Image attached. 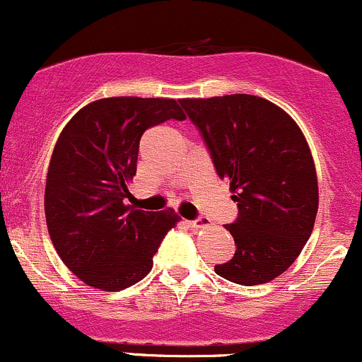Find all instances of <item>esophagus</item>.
Returning <instances> with one entry per match:
<instances>
[{
	"label": "esophagus",
	"mask_w": 362,
	"mask_h": 362,
	"mask_svg": "<svg viewBox=\"0 0 362 362\" xmlns=\"http://www.w3.org/2000/svg\"><path fill=\"white\" fill-rule=\"evenodd\" d=\"M211 221L204 216H199L197 219H192V221H189V226L194 228V230H197V228H204V226H209Z\"/></svg>",
	"instance_id": "obj_1"
}]
</instances>
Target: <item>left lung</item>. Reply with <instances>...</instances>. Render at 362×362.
I'll use <instances>...</instances> for the list:
<instances>
[{"instance_id": "obj_1", "label": "left lung", "mask_w": 362, "mask_h": 362, "mask_svg": "<svg viewBox=\"0 0 362 362\" xmlns=\"http://www.w3.org/2000/svg\"><path fill=\"white\" fill-rule=\"evenodd\" d=\"M180 105L238 206L226 224L236 252L214 271L236 284H265L296 260L317 218V172L305 136L284 110L253 95L187 98Z\"/></svg>"}]
</instances>
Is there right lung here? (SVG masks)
Masks as SVG:
<instances>
[{
  "label": "right lung",
  "instance_id": "add662e5",
  "mask_svg": "<svg viewBox=\"0 0 362 362\" xmlns=\"http://www.w3.org/2000/svg\"><path fill=\"white\" fill-rule=\"evenodd\" d=\"M170 119L185 120L172 98L114 97L88 103L62 129L49 163L45 219L61 260L88 286L120 291L139 282L177 226L173 209L126 206L141 136Z\"/></svg>",
  "mask_w": 362,
  "mask_h": 362
}]
</instances>
